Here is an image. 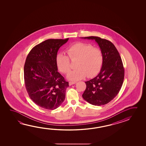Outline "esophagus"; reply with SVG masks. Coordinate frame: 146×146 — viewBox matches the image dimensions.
<instances>
[{
    "instance_id": "34e87169",
    "label": "esophagus",
    "mask_w": 146,
    "mask_h": 146,
    "mask_svg": "<svg viewBox=\"0 0 146 146\" xmlns=\"http://www.w3.org/2000/svg\"><path fill=\"white\" fill-rule=\"evenodd\" d=\"M76 83V82H69V85L70 86H71L72 84H75Z\"/></svg>"
}]
</instances>
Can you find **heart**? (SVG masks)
Instances as JSON below:
<instances>
[{"instance_id": "obj_1", "label": "heart", "mask_w": 146, "mask_h": 146, "mask_svg": "<svg viewBox=\"0 0 146 146\" xmlns=\"http://www.w3.org/2000/svg\"><path fill=\"white\" fill-rule=\"evenodd\" d=\"M68 56L62 53L57 54L56 62L60 72L68 74L71 69L70 59L77 60V69L71 72L68 78L73 80L82 79L85 77H93L97 75L102 67L104 55L100 49L91 44L77 42L66 49Z\"/></svg>"}]
</instances>
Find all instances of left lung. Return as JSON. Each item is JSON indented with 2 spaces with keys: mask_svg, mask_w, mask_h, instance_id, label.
<instances>
[{
  "mask_svg": "<svg viewBox=\"0 0 146 146\" xmlns=\"http://www.w3.org/2000/svg\"><path fill=\"white\" fill-rule=\"evenodd\" d=\"M82 38L95 40L104 55L100 73L85 82L87 87L82 96L92 105H106L116 97L123 85L125 70L122 60L115 46L109 40L96 36Z\"/></svg>",
  "mask_w": 146,
  "mask_h": 146,
  "instance_id": "8db88e82",
  "label": "left lung"
}]
</instances>
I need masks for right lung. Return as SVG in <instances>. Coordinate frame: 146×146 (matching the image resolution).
<instances>
[{"mask_svg":"<svg viewBox=\"0 0 146 146\" xmlns=\"http://www.w3.org/2000/svg\"><path fill=\"white\" fill-rule=\"evenodd\" d=\"M69 38L49 39L29 52L24 66V79L29 97L35 104L48 110L60 106L66 97L69 82L57 71L56 58L60 46Z\"/></svg>","mask_w":146,"mask_h":146,"instance_id":"1","label":"right lung"}]
</instances>
